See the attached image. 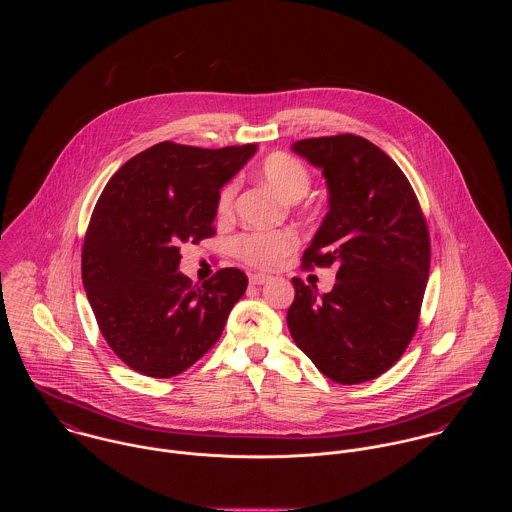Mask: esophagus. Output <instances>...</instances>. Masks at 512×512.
Instances as JSON below:
<instances>
[{
	"mask_svg": "<svg viewBox=\"0 0 512 512\" xmlns=\"http://www.w3.org/2000/svg\"><path fill=\"white\" fill-rule=\"evenodd\" d=\"M272 278L270 276H266V274H250V284L252 286H264V284H268Z\"/></svg>",
	"mask_w": 512,
	"mask_h": 512,
	"instance_id": "esophagus-1",
	"label": "esophagus"
}]
</instances>
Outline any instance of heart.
<instances>
[{"instance_id": "obj_1", "label": "heart", "mask_w": 512, "mask_h": 512, "mask_svg": "<svg viewBox=\"0 0 512 512\" xmlns=\"http://www.w3.org/2000/svg\"><path fill=\"white\" fill-rule=\"evenodd\" d=\"M260 177L286 201L301 199L311 185V175L307 167L297 157L284 151H276L262 161ZM234 193H236L234 185H226L220 191L219 201H217L220 217L230 215ZM295 246H297V236L292 230L248 232L234 240L236 256L258 268L278 266Z\"/></svg>"}]
</instances>
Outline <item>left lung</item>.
<instances>
[{
  "label": "left lung",
  "instance_id": "1",
  "mask_svg": "<svg viewBox=\"0 0 512 512\" xmlns=\"http://www.w3.org/2000/svg\"><path fill=\"white\" fill-rule=\"evenodd\" d=\"M292 151L321 169L329 193L303 264L337 266V282L319 295L293 278L290 333L327 378L372 380L416 333L430 274L426 220L406 175L365 138L299 140Z\"/></svg>",
  "mask_w": 512,
  "mask_h": 512
}]
</instances>
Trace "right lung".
<instances>
[{
    "label": "right lung",
    "mask_w": 512,
    "mask_h": 512,
    "mask_svg": "<svg viewBox=\"0 0 512 512\" xmlns=\"http://www.w3.org/2000/svg\"><path fill=\"white\" fill-rule=\"evenodd\" d=\"M256 149L161 142L104 187L84 238L82 284L106 343L136 372L169 378L197 363L246 292L236 268L191 286L179 246L215 234L220 189Z\"/></svg>",
    "instance_id": "right-lung-1"
}]
</instances>
